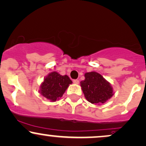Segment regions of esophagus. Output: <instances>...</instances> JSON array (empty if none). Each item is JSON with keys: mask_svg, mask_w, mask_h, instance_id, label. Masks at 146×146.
Listing matches in <instances>:
<instances>
[{"mask_svg": "<svg viewBox=\"0 0 146 146\" xmlns=\"http://www.w3.org/2000/svg\"><path fill=\"white\" fill-rule=\"evenodd\" d=\"M73 82L75 84H78L79 83H80V81H79L78 80H74L73 81Z\"/></svg>", "mask_w": 146, "mask_h": 146, "instance_id": "esophagus-1", "label": "esophagus"}]
</instances>
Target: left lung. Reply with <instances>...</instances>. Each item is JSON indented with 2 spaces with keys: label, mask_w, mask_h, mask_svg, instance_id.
<instances>
[{
  "label": "left lung",
  "mask_w": 146,
  "mask_h": 146,
  "mask_svg": "<svg viewBox=\"0 0 146 146\" xmlns=\"http://www.w3.org/2000/svg\"><path fill=\"white\" fill-rule=\"evenodd\" d=\"M84 76L85 80L80 82V86L88 102L100 105L105 103L113 95L111 84L97 72L86 73Z\"/></svg>",
  "instance_id": "obj_1"
}]
</instances>
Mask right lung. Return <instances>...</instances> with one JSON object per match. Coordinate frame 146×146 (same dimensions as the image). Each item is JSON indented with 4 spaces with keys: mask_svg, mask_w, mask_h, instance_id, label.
Listing matches in <instances>:
<instances>
[{
    "mask_svg": "<svg viewBox=\"0 0 146 146\" xmlns=\"http://www.w3.org/2000/svg\"><path fill=\"white\" fill-rule=\"evenodd\" d=\"M72 81L67 75H61L56 71L51 72L44 78L38 92L52 102L62 97Z\"/></svg>",
    "mask_w": 146,
    "mask_h": 146,
    "instance_id": "add662e5",
    "label": "right lung"
}]
</instances>
